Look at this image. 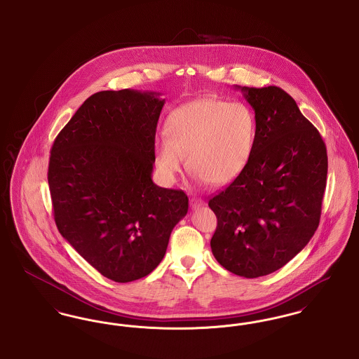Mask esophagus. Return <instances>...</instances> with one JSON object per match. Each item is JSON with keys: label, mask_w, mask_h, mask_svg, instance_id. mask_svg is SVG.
<instances>
[{"label": "esophagus", "mask_w": 359, "mask_h": 359, "mask_svg": "<svg viewBox=\"0 0 359 359\" xmlns=\"http://www.w3.org/2000/svg\"><path fill=\"white\" fill-rule=\"evenodd\" d=\"M189 205L192 207V210H196V208L202 207L205 203H203V201H201V199H198V198H191V199H189Z\"/></svg>", "instance_id": "34e87169"}]
</instances>
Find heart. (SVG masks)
I'll return each mask as SVG.
<instances>
[{"label":"heart","instance_id":"heart-1","mask_svg":"<svg viewBox=\"0 0 359 359\" xmlns=\"http://www.w3.org/2000/svg\"><path fill=\"white\" fill-rule=\"evenodd\" d=\"M165 137L154 140V165L165 183L183 172L198 182L222 187L248 167L256 141V120L243 103L201 98L175 109L165 121Z\"/></svg>","mask_w":359,"mask_h":359}]
</instances>
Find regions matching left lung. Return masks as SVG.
<instances>
[{
	"mask_svg": "<svg viewBox=\"0 0 359 359\" xmlns=\"http://www.w3.org/2000/svg\"><path fill=\"white\" fill-rule=\"evenodd\" d=\"M234 87L255 110L256 141L245 171L208 202L218 218L211 250L229 272L256 278L283 268L315 234L328 164L322 137L290 94Z\"/></svg>",
	"mask_w": 359,
	"mask_h": 359,
	"instance_id": "1",
	"label": "left lung"
}]
</instances>
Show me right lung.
Listing matches in <instances>:
<instances>
[{
  "mask_svg": "<svg viewBox=\"0 0 359 359\" xmlns=\"http://www.w3.org/2000/svg\"><path fill=\"white\" fill-rule=\"evenodd\" d=\"M160 93L100 91L76 110L52 145L48 184L63 238L100 273L130 283L165 256L187 215L182 189L152 180Z\"/></svg>",
  "mask_w": 359,
  "mask_h": 359,
  "instance_id": "add662e5",
  "label": "right lung"
}]
</instances>
